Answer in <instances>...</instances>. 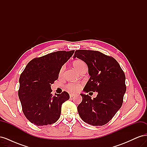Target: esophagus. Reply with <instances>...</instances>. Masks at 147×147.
Listing matches in <instances>:
<instances>
[{
    "mask_svg": "<svg viewBox=\"0 0 147 147\" xmlns=\"http://www.w3.org/2000/svg\"><path fill=\"white\" fill-rule=\"evenodd\" d=\"M74 96H75V94H74V93H71V94H70V97H72Z\"/></svg>",
    "mask_w": 147,
    "mask_h": 147,
    "instance_id": "1",
    "label": "esophagus"
}]
</instances>
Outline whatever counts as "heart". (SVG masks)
<instances>
[{
  "mask_svg": "<svg viewBox=\"0 0 147 147\" xmlns=\"http://www.w3.org/2000/svg\"><path fill=\"white\" fill-rule=\"evenodd\" d=\"M84 65H85V64L84 63L83 61H80V60L75 61L74 62V63H73V65L75 67V69L78 71L80 69V68L82 67ZM64 69V66L62 67L61 70H60V72H59L60 75L63 74ZM67 87L68 90H70V91H77L79 90L80 88V85L78 83H69Z\"/></svg>",
  "mask_w": 147,
  "mask_h": 147,
  "instance_id": "b5f03b06",
  "label": "heart"
}]
</instances>
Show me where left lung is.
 I'll list each match as a JSON object with an SVG mask.
<instances>
[{
	"label": "left lung",
	"mask_w": 147,
	"mask_h": 147,
	"mask_svg": "<svg viewBox=\"0 0 147 147\" xmlns=\"http://www.w3.org/2000/svg\"><path fill=\"white\" fill-rule=\"evenodd\" d=\"M82 60L88 67L90 76L83 91L97 92L91 99L80 94L82 101L77 107L83 121L92 126H102L111 120L121 108L126 92L125 75L113 57L92 50L75 51L74 58Z\"/></svg>",
	"instance_id": "8db88e82"
}]
</instances>
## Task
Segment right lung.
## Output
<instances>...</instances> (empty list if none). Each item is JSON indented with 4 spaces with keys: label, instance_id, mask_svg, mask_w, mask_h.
Wrapping results in <instances>:
<instances>
[{
    "label": "right lung",
    "instance_id": "obj_1",
    "mask_svg": "<svg viewBox=\"0 0 147 147\" xmlns=\"http://www.w3.org/2000/svg\"><path fill=\"white\" fill-rule=\"evenodd\" d=\"M74 51H56L33 59L21 74L19 99L25 117L35 125L51 124L59 118L62 104L70 96L65 91L53 96L51 84Z\"/></svg>",
    "mask_w": 147,
    "mask_h": 147
}]
</instances>
